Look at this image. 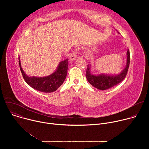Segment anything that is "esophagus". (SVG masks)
<instances>
[{
  "label": "esophagus",
  "mask_w": 149,
  "mask_h": 149,
  "mask_svg": "<svg viewBox=\"0 0 149 149\" xmlns=\"http://www.w3.org/2000/svg\"><path fill=\"white\" fill-rule=\"evenodd\" d=\"M76 58H77V54H76L75 52H74L72 54H71L70 55V59L71 61H74Z\"/></svg>",
  "instance_id": "esophagus-1"
}]
</instances>
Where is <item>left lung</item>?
<instances>
[{
	"instance_id": "8db88e82",
	"label": "left lung",
	"mask_w": 149,
	"mask_h": 149,
	"mask_svg": "<svg viewBox=\"0 0 149 149\" xmlns=\"http://www.w3.org/2000/svg\"><path fill=\"white\" fill-rule=\"evenodd\" d=\"M126 55L127 59L125 67L118 74H93L91 71V64H88L86 71V77L88 82L93 87L100 90L109 89L121 82L125 78L130 65V55L129 49L127 51Z\"/></svg>"
}]
</instances>
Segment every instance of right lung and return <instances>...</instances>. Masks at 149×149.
Listing matches in <instances>:
<instances>
[{
	"mask_svg": "<svg viewBox=\"0 0 149 149\" xmlns=\"http://www.w3.org/2000/svg\"><path fill=\"white\" fill-rule=\"evenodd\" d=\"M68 59L59 62L56 70L51 75L46 77H29L26 74L21 67L20 57L19 64L25 82L32 88L43 93L55 91L64 82L68 68Z\"/></svg>",
	"mask_w": 149,
	"mask_h": 149,
	"instance_id": "1",
	"label": "right lung"
}]
</instances>
